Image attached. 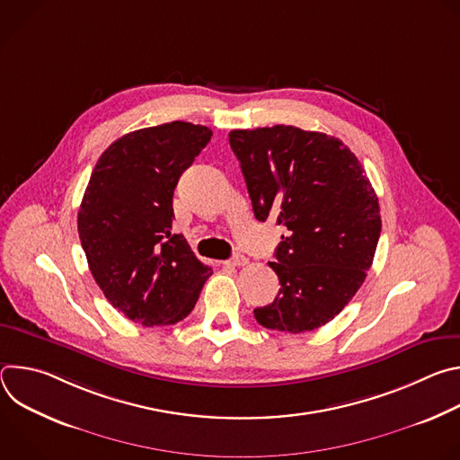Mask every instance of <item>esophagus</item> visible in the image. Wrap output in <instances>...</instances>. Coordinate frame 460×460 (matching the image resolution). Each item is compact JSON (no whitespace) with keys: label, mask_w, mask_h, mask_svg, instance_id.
<instances>
[{"label":"esophagus","mask_w":460,"mask_h":460,"mask_svg":"<svg viewBox=\"0 0 460 460\" xmlns=\"http://www.w3.org/2000/svg\"><path fill=\"white\" fill-rule=\"evenodd\" d=\"M224 264L229 266V268H240V266H245V264H247V258H245L243 254H234L231 260L224 261Z\"/></svg>","instance_id":"obj_1"}]
</instances>
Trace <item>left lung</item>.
<instances>
[{
  "label": "left lung",
  "mask_w": 460,
  "mask_h": 460,
  "mask_svg": "<svg viewBox=\"0 0 460 460\" xmlns=\"http://www.w3.org/2000/svg\"><path fill=\"white\" fill-rule=\"evenodd\" d=\"M229 144L256 220L277 218L288 229L270 261L280 291L254 318L268 330L313 332L333 320L367 277L382 229L375 189L335 137L273 125L231 130Z\"/></svg>",
  "instance_id": "1"
}]
</instances>
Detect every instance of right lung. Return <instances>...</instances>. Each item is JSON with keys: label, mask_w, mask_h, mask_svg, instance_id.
Listing matches in <instances>:
<instances>
[{"label": "right lung", "mask_w": 460, "mask_h": 460, "mask_svg": "<svg viewBox=\"0 0 460 460\" xmlns=\"http://www.w3.org/2000/svg\"><path fill=\"white\" fill-rule=\"evenodd\" d=\"M211 137L187 121L133 130L105 149L85 189L78 233L89 270L105 298L146 327L183 320L213 275L172 233L174 187Z\"/></svg>", "instance_id": "add662e5"}]
</instances>
